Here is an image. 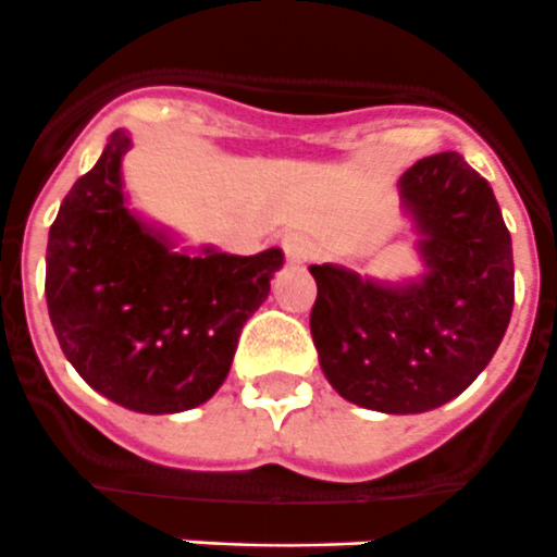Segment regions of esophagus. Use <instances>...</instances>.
Returning a JSON list of instances; mask_svg holds the SVG:
<instances>
[{
    "instance_id": "obj_1",
    "label": "esophagus",
    "mask_w": 557,
    "mask_h": 557,
    "mask_svg": "<svg viewBox=\"0 0 557 557\" xmlns=\"http://www.w3.org/2000/svg\"><path fill=\"white\" fill-rule=\"evenodd\" d=\"M281 249H284L286 260L295 262V265H300V262L308 260V255H311V249H308V240L302 238V235H284V240H281Z\"/></svg>"
}]
</instances>
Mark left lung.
<instances>
[{
    "mask_svg": "<svg viewBox=\"0 0 557 557\" xmlns=\"http://www.w3.org/2000/svg\"><path fill=\"white\" fill-rule=\"evenodd\" d=\"M398 189L425 273L389 284L311 265V338L341 398L422 414L458 398L493 360L515 306V262L493 189L458 151L420 159Z\"/></svg>",
    "mask_w": 557,
    "mask_h": 557,
    "instance_id": "1",
    "label": "left lung"
}]
</instances>
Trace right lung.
I'll return each instance as SVG.
<instances>
[{
	"mask_svg": "<svg viewBox=\"0 0 557 557\" xmlns=\"http://www.w3.org/2000/svg\"><path fill=\"white\" fill-rule=\"evenodd\" d=\"M113 132L48 233L46 300L64 357L89 387L140 414L206 404L233 366L246 319L265 302L284 251H173L129 211Z\"/></svg>",
	"mask_w": 557,
	"mask_h": 557,
	"instance_id": "add662e5",
	"label": "right lung"
}]
</instances>
